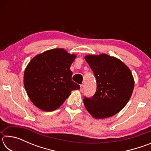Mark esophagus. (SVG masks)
<instances>
[{"instance_id": "obj_1", "label": "esophagus", "mask_w": 151, "mask_h": 151, "mask_svg": "<svg viewBox=\"0 0 151 151\" xmlns=\"http://www.w3.org/2000/svg\"><path fill=\"white\" fill-rule=\"evenodd\" d=\"M83 90H84V85H81V89H80V91H81V92H83Z\"/></svg>"}]
</instances>
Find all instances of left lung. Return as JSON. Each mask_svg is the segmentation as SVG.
Segmentation results:
<instances>
[{
    "label": "left lung",
    "instance_id": "obj_1",
    "mask_svg": "<svg viewBox=\"0 0 151 151\" xmlns=\"http://www.w3.org/2000/svg\"><path fill=\"white\" fill-rule=\"evenodd\" d=\"M96 81L93 96H85V108L94 118L114 116L124 108L133 91L134 82L131 70L118 58L106 54L85 57Z\"/></svg>",
    "mask_w": 151,
    "mask_h": 151
}]
</instances>
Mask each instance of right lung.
I'll return each mask as SVG.
<instances>
[{
    "instance_id": "obj_1",
    "label": "right lung",
    "mask_w": 151,
    "mask_h": 151,
    "mask_svg": "<svg viewBox=\"0 0 151 151\" xmlns=\"http://www.w3.org/2000/svg\"><path fill=\"white\" fill-rule=\"evenodd\" d=\"M76 55L63 48H55L38 55L30 60L24 73V85L32 103L45 111L62 105L71 91L80 88L72 81L70 67Z\"/></svg>"
}]
</instances>
